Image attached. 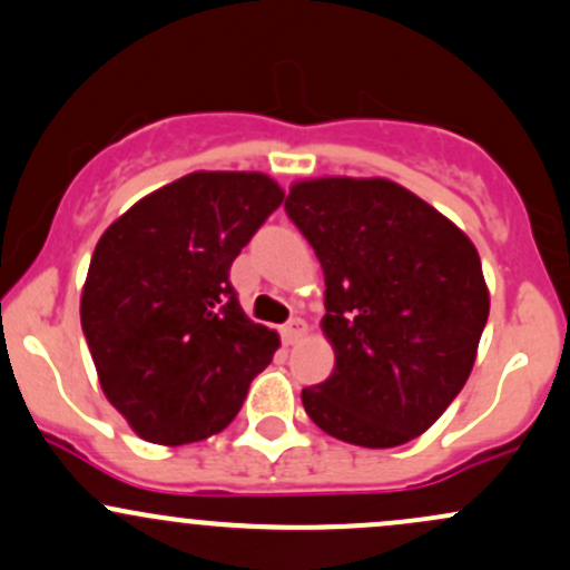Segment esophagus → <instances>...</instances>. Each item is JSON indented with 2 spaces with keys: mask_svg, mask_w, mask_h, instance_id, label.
<instances>
[{
  "mask_svg": "<svg viewBox=\"0 0 570 570\" xmlns=\"http://www.w3.org/2000/svg\"><path fill=\"white\" fill-rule=\"evenodd\" d=\"M305 330H308V324H305L303 318H292L289 324H284V327H281V337H284L286 346H295L299 337L305 335Z\"/></svg>",
  "mask_w": 570,
  "mask_h": 570,
  "instance_id": "obj_1",
  "label": "esophagus"
}]
</instances>
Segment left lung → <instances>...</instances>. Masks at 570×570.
<instances>
[{
  "mask_svg": "<svg viewBox=\"0 0 570 570\" xmlns=\"http://www.w3.org/2000/svg\"><path fill=\"white\" fill-rule=\"evenodd\" d=\"M286 214L324 271L327 381L305 414L337 441L392 449L449 409L476 362L490 292L458 224L386 178L297 180Z\"/></svg>",
  "mask_w": 570,
  "mask_h": 570,
  "instance_id": "8db88e82",
  "label": "left lung"
}]
</instances>
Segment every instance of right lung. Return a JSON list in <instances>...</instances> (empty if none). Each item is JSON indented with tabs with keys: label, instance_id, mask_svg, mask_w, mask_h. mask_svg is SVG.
I'll use <instances>...</instances> for the list:
<instances>
[{
	"label": "right lung",
	"instance_id": "add662e5",
	"mask_svg": "<svg viewBox=\"0 0 570 570\" xmlns=\"http://www.w3.org/2000/svg\"><path fill=\"white\" fill-rule=\"evenodd\" d=\"M284 189L265 173H189L135 203L94 248L80 324L112 409L180 446L222 433L278 335L243 314L229 267Z\"/></svg>",
	"mask_w": 570,
	"mask_h": 570
}]
</instances>
